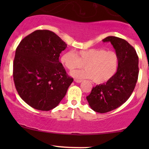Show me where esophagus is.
Returning a JSON list of instances; mask_svg holds the SVG:
<instances>
[{"instance_id": "1", "label": "esophagus", "mask_w": 149, "mask_h": 149, "mask_svg": "<svg viewBox=\"0 0 149 149\" xmlns=\"http://www.w3.org/2000/svg\"><path fill=\"white\" fill-rule=\"evenodd\" d=\"M74 81H75V82H76V83H81V82H82V80H79V79H74Z\"/></svg>"}]
</instances>
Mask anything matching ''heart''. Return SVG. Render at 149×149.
Here are the masks:
<instances>
[{
  "instance_id": "obj_1",
  "label": "heart",
  "mask_w": 149,
  "mask_h": 149,
  "mask_svg": "<svg viewBox=\"0 0 149 149\" xmlns=\"http://www.w3.org/2000/svg\"><path fill=\"white\" fill-rule=\"evenodd\" d=\"M61 61L70 71L83 68L84 65L85 69L73 71L71 75L77 78H92V81L97 84L111 79L119 66L117 54L102 48L82 49L76 54L69 51L61 56Z\"/></svg>"
}]
</instances>
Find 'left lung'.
Instances as JSON below:
<instances>
[{
  "label": "left lung",
  "mask_w": 149,
  "mask_h": 149,
  "mask_svg": "<svg viewBox=\"0 0 149 149\" xmlns=\"http://www.w3.org/2000/svg\"><path fill=\"white\" fill-rule=\"evenodd\" d=\"M103 42L112 44L118 57L119 66L111 79L93 87L86 97L92 110L100 113L111 111L123 104L131 96L139 75V58L129 42L116 36H108Z\"/></svg>",
  "instance_id": "1"
}]
</instances>
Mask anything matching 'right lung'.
Segmentation results:
<instances>
[{"mask_svg":"<svg viewBox=\"0 0 149 149\" xmlns=\"http://www.w3.org/2000/svg\"><path fill=\"white\" fill-rule=\"evenodd\" d=\"M67 45L49 30H36L19 44L13 61V80L19 95L40 111L55 108L64 98L73 78L59 62Z\"/></svg>","mask_w":149,"mask_h":149,"instance_id":"add662e5","label":"right lung"}]
</instances>
